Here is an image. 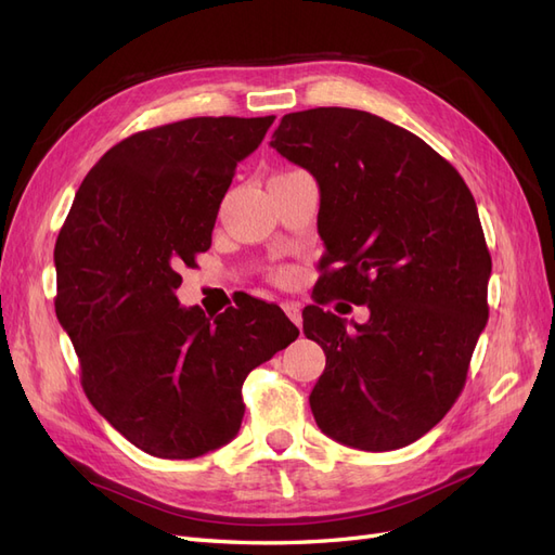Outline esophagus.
Masks as SVG:
<instances>
[{
    "mask_svg": "<svg viewBox=\"0 0 555 555\" xmlns=\"http://www.w3.org/2000/svg\"><path fill=\"white\" fill-rule=\"evenodd\" d=\"M282 308H284V312H287V317L292 319V322L296 326H300V322H304V317H300V306L294 304V300H289V304H284Z\"/></svg>",
    "mask_w": 555,
    "mask_h": 555,
    "instance_id": "obj_1",
    "label": "esophagus"
}]
</instances>
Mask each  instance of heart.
<instances>
[{
  "label": "heart",
  "mask_w": 555,
  "mask_h": 555,
  "mask_svg": "<svg viewBox=\"0 0 555 555\" xmlns=\"http://www.w3.org/2000/svg\"><path fill=\"white\" fill-rule=\"evenodd\" d=\"M278 280H282V282H287V280H289V273H284V271H282V273H278Z\"/></svg>",
  "instance_id": "b5f03b06"
}]
</instances>
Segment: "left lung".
Wrapping results in <instances>:
<instances>
[{"label":"left lung","mask_w":555,"mask_h":555,"mask_svg":"<svg viewBox=\"0 0 555 555\" xmlns=\"http://www.w3.org/2000/svg\"><path fill=\"white\" fill-rule=\"evenodd\" d=\"M271 145L319 184L324 275L304 310V333L326 354L314 422L361 451L408 447L461 396L489 319L491 255L473 192L428 143L365 111L289 113ZM331 295L372 319L347 330L318 308Z\"/></svg>","instance_id":"1"}]
</instances>
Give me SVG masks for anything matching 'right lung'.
Returning <instances> with one entry per match:
<instances>
[{"label":"right lung","mask_w":555,"mask_h":555,"mask_svg":"<svg viewBox=\"0 0 555 555\" xmlns=\"http://www.w3.org/2000/svg\"><path fill=\"white\" fill-rule=\"evenodd\" d=\"M273 120L190 117L131 133L92 166L60 229L55 312L82 391L150 456L196 459L236 438L245 377L298 338L259 298L215 319L176 298Z\"/></svg>","instance_id":"add662e5"}]
</instances>
